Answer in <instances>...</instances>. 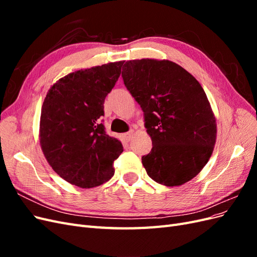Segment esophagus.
<instances>
[{"instance_id":"obj_1","label":"esophagus","mask_w":257,"mask_h":257,"mask_svg":"<svg viewBox=\"0 0 257 257\" xmlns=\"http://www.w3.org/2000/svg\"><path fill=\"white\" fill-rule=\"evenodd\" d=\"M134 134H135V131L134 130H131L130 132H127V133H125V134H123V138L125 139V141H127V142H130L132 138H133V136H134Z\"/></svg>"}]
</instances>
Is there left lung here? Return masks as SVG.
<instances>
[{"label": "left lung", "instance_id": "1", "mask_svg": "<svg viewBox=\"0 0 257 257\" xmlns=\"http://www.w3.org/2000/svg\"><path fill=\"white\" fill-rule=\"evenodd\" d=\"M122 77L141 105L151 152L142 158L155 182L179 186L197 176L213 152L215 116L200 83L169 60L125 62Z\"/></svg>", "mask_w": 257, "mask_h": 257}]
</instances>
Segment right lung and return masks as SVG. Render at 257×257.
Returning a JSON list of instances; mask_svg holds the SVG:
<instances>
[{
	"label": "right lung",
	"mask_w": 257,
	"mask_h": 257,
	"mask_svg": "<svg viewBox=\"0 0 257 257\" xmlns=\"http://www.w3.org/2000/svg\"><path fill=\"white\" fill-rule=\"evenodd\" d=\"M124 61L79 69L62 77L42 106L40 143L49 165L73 185L90 189L113 176V161L123 151L106 134L100 116L104 102L121 74Z\"/></svg>",
	"instance_id": "obj_1"
}]
</instances>
